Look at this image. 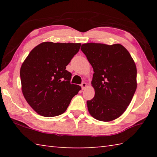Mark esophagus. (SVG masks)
Masks as SVG:
<instances>
[{
  "label": "esophagus",
  "mask_w": 157,
  "mask_h": 157,
  "mask_svg": "<svg viewBox=\"0 0 157 157\" xmlns=\"http://www.w3.org/2000/svg\"><path fill=\"white\" fill-rule=\"evenodd\" d=\"M86 86H87V84H86V83H85V82H83V83L81 84V87H82V90H84V89H86Z\"/></svg>",
  "instance_id": "34e87169"
}]
</instances>
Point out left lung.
<instances>
[{
	"label": "left lung",
	"instance_id": "left-lung-1",
	"mask_svg": "<svg viewBox=\"0 0 157 157\" xmlns=\"http://www.w3.org/2000/svg\"><path fill=\"white\" fill-rule=\"evenodd\" d=\"M81 50L94 71L91 85L95 96L86 102L89 112L98 121L115 120L125 111L136 91L134 61L119 44H84Z\"/></svg>",
	"mask_w": 157,
	"mask_h": 157
}]
</instances>
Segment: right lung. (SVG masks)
I'll list each match as a JSON object with an SVG mask.
<instances>
[{"mask_svg":"<svg viewBox=\"0 0 157 157\" xmlns=\"http://www.w3.org/2000/svg\"><path fill=\"white\" fill-rule=\"evenodd\" d=\"M81 44L43 42L31 50L20 70L25 99L36 112L44 117L61 115L67 109L81 86L71 84L66 70L78 52Z\"/></svg>","mask_w":157,"mask_h":157,"instance_id":"obj_1","label":"right lung"}]
</instances>
